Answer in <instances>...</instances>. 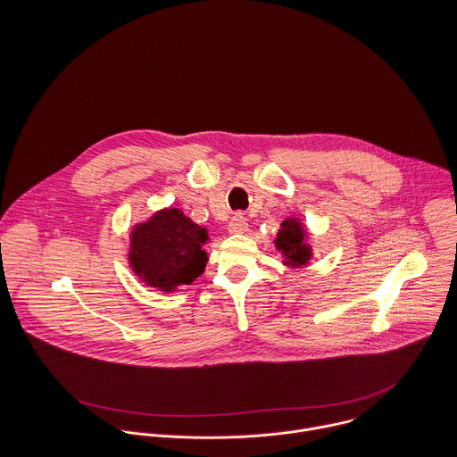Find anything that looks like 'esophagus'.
<instances>
[{
  "instance_id": "esophagus-1",
  "label": "esophagus",
  "mask_w": 457,
  "mask_h": 457,
  "mask_svg": "<svg viewBox=\"0 0 457 457\" xmlns=\"http://www.w3.org/2000/svg\"><path fill=\"white\" fill-rule=\"evenodd\" d=\"M248 230V223L243 212H237L230 221H228V232L230 234H245Z\"/></svg>"
}]
</instances>
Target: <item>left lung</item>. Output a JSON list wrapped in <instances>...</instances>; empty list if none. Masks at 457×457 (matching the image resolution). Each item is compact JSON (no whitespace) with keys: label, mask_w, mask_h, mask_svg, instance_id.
Returning <instances> with one entry per match:
<instances>
[{"label":"left lung","mask_w":457,"mask_h":457,"mask_svg":"<svg viewBox=\"0 0 457 457\" xmlns=\"http://www.w3.org/2000/svg\"><path fill=\"white\" fill-rule=\"evenodd\" d=\"M306 239V230L303 228L301 221L294 220V218H287L281 223V230L278 232L276 237V248L283 252L285 255V263L299 267V265H306L308 261L312 259V248L304 243Z\"/></svg>","instance_id":"1"}]
</instances>
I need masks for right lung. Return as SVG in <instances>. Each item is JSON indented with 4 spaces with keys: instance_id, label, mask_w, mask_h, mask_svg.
Returning <instances> with one entry per match:
<instances>
[{
    "instance_id": "1",
    "label": "right lung",
    "mask_w": 457,
    "mask_h": 457,
    "mask_svg": "<svg viewBox=\"0 0 457 457\" xmlns=\"http://www.w3.org/2000/svg\"><path fill=\"white\" fill-rule=\"evenodd\" d=\"M207 230L179 209H163L131 232V269L149 287L172 292L195 281L205 267Z\"/></svg>"
}]
</instances>
